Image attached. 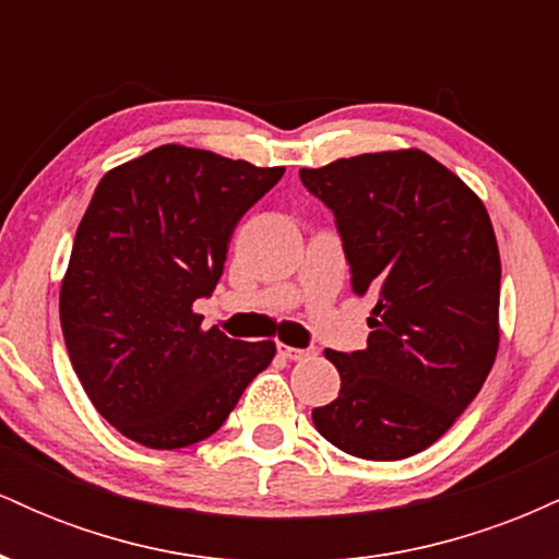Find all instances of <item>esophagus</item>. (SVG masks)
Here are the masks:
<instances>
[{"instance_id":"esophagus-1","label":"esophagus","mask_w":559,"mask_h":559,"mask_svg":"<svg viewBox=\"0 0 559 559\" xmlns=\"http://www.w3.org/2000/svg\"><path fill=\"white\" fill-rule=\"evenodd\" d=\"M278 355L286 357V360L297 362V360H305V357H310V352L297 349V346H288V344H278Z\"/></svg>"}]
</instances>
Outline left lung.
<instances>
[{
    "label": "left lung",
    "mask_w": 559,
    "mask_h": 559,
    "mask_svg": "<svg viewBox=\"0 0 559 559\" xmlns=\"http://www.w3.org/2000/svg\"><path fill=\"white\" fill-rule=\"evenodd\" d=\"M299 178L336 215L355 294L376 299L368 346L325 349L342 389L312 423L355 457L418 454L476 400L497 360L502 262L489 213L420 150L368 152Z\"/></svg>",
    "instance_id": "left-lung-1"
}]
</instances>
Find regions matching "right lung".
Here are the masks:
<instances>
[{
  "label": "right lung",
  "instance_id": "right-lung-1",
  "mask_svg": "<svg viewBox=\"0 0 559 559\" xmlns=\"http://www.w3.org/2000/svg\"><path fill=\"white\" fill-rule=\"evenodd\" d=\"M286 168L163 144L107 170L75 230L60 323L83 391L150 449L213 436L275 357L273 342L202 329L241 215Z\"/></svg>",
  "mask_w": 559,
  "mask_h": 559
}]
</instances>
